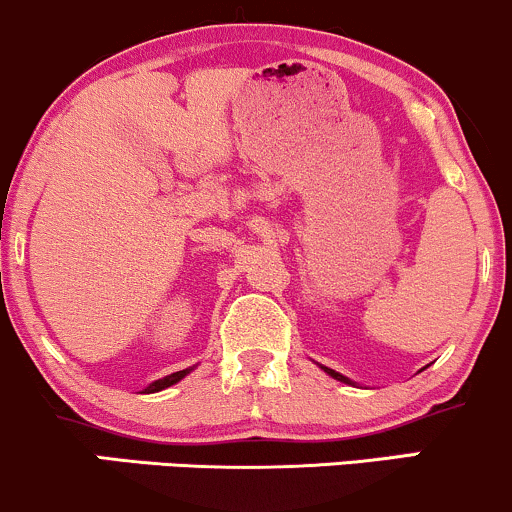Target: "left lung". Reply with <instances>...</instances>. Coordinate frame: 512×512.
I'll list each match as a JSON object with an SVG mask.
<instances>
[{"instance_id": "left-lung-1", "label": "left lung", "mask_w": 512, "mask_h": 512, "mask_svg": "<svg viewBox=\"0 0 512 512\" xmlns=\"http://www.w3.org/2000/svg\"><path fill=\"white\" fill-rule=\"evenodd\" d=\"M323 369H326V366H323ZM326 371H328V374L333 376V378H338V381H342V383H350V378H345L342 374H338V371H333V369H326Z\"/></svg>"}]
</instances>
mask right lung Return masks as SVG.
<instances>
[{"label": "right lung", "mask_w": 512, "mask_h": 512, "mask_svg": "<svg viewBox=\"0 0 512 512\" xmlns=\"http://www.w3.org/2000/svg\"><path fill=\"white\" fill-rule=\"evenodd\" d=\"M191 369H184V371H174V374H170V376H165V378H160V381H155V383H150V386L143 390V393H158V390H165V388H170V386H174V383L177 381H182V378L189 374Z\"/></svg>", "instance_id": "add662e5"}]
</instances>
